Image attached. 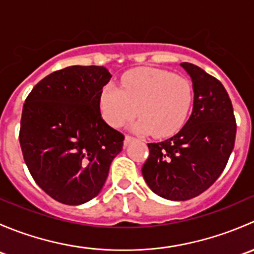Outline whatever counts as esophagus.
<instances>
[{
	"label": "esophagus",
	"mask_w": 254,
	"mask_h": 254,
	"mask_svg": "<svg viewBox=\"0 0 254 254\" xmlns=\"http://www.w3.org/2000/svg\"><path fill=\"white\" fill-rule=\"evenodd\" d=\"M132 140H135L134 136H131V135H127L125 136V140H124V145H127L130 141H132Z\"/></svg>",
	"instance_id": "obj_1"
}]
</instances>
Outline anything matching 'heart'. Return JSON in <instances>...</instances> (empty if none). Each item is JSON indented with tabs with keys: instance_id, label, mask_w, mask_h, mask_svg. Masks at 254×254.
I'll return each instance as SVG.
<instances>
[{
	"instance_id": "heart-1",
	"label": "heart",
	"mask_w": 254,
	"mask_h": 254,
	"mask_svg": "<svg viewBox=\"0 0 254 254\" xmlns=\"http://www.w3.org/2000/svg\"><path fill=\"white\" fill-rule=\"evenodd\" d=\"M193 104V87L187 78L158 68H140L127 73L122 86L107 83L99 94L104 120L120 127L139 114L132 125L136 132L165 137L186 123Z\"/></svg>"
}]
</instances>
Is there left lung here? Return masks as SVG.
<instances>
[{"instance_id": "obj_1", "label": "left lung", "mask_w": 254, "mask_h": 254, "mask_svg": "<svg viewBox=\"0 0 254 254\" xmlns=\"http://www.w3.org/2000/svg\"><path fill=\"white\" fill-rule=\"evenodd\" d=\"M181 66L193 82V112L175 136L147 143L150 155L141 170L151 190L168 200H188L211 187L236 137L234 108L221 82L193 64Z\"/></svg>"}]
</instances>
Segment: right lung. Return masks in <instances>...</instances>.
I'll use <instances>...</instances> for the list:
<instances>
[{
  "instance_id": "add662e5",
  "label": "right lung",
  "mask_w": 254,
  "mask_h": 254,
  "mask_svg": "<svg viewBox=\"0 0 254 254\" xmlns=\"http://www.w3.org/2000/svg\"><path fill=\"white\" fill-rule=\"evenodd\" d=\"M103 66H68L38 82L28 94L19 142L35 183L51 198L79 205L98 195L124 135L103 120Z\"/></svg>"
}]
</instances>
